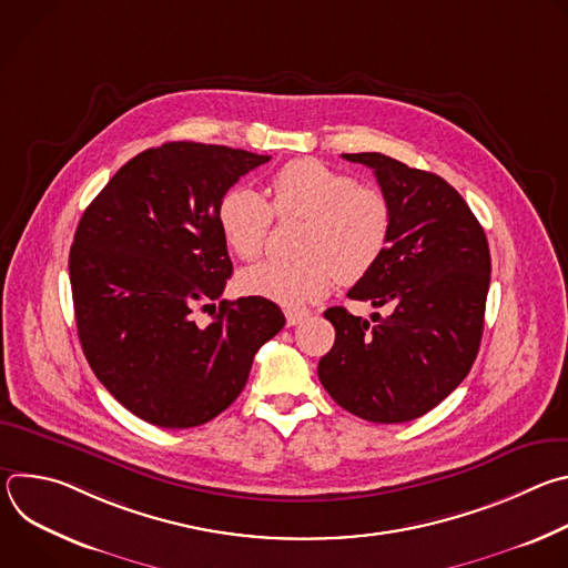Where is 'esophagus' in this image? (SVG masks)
<instances>
[{
  "label": "esophagus",
  "instance_id": "1",
  "mask_svg": "<svg viewBox=\"0 0 568 568\" xmlns=\"http://www.w3.org/2000/svg\"><path fill=\"white\" fill-rule=\"evenodd\" d=\"M312 312L310 310H305V307H287L285 310V321H287V326H296V323H301L303 318H307Z\"/></svg>",
  "mask_w": 568,
  "mask_h": 568
}]
</instances>
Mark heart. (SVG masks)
<instances>
[{
	"instance_id": "heart-1",
	"label": "heart",
	"mask_w": 568,
	"mask_h": 568,
	"mask_svg": "<svg viewBox=\"0 0 568 568\" xmlns=\"http://www.w3.org/2000/svg\"><path fill=\"white\" fill-rule=\"evenodd\" d=\"M272 206L250 186H231L215 206L217 229L229 250L252 261L278 217H303L307 226L298 261H263L240 274L245 294L298 307L326 296L333 281L353 285L384 256L393 211L388 197L316 159H296L272 178Z\"/></svg>"
}]
</instances>
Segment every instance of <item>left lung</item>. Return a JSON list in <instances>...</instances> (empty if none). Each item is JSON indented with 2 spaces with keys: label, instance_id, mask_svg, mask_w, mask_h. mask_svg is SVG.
<instances>
[{
  "label": "left lung",
  "instance_id": "8db88e82",
  "mask_svg": "<svg viewBox=\"0 0 568 568\" xmlns=\"http://www.w3.org/2000/svg\"><path fill=\"white\" fill-rule=\"evenodd\" d=\"M373 169L390 202V240L348 296L386 307L373 326L346 307L323 314L335 346L318 379L357 418L409 423L443 402L469 373L483 335L490 250L467 202L443 178L379 152L344 154Z\"/></svg>",
  "mask_w": 568,
  "mask_h": 568
}]
</instances>
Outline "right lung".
Masks as SVG:
<instances>
[{"mask_svg": "<svg viewBox=\"0 0 568 568\" xmlns=\"http://www.w3.org/2000/svg\"><path fill=\"white\" fill-rule=\"evenodd\" d=\"M270 154L171 141L132 156L78 222L69 252L75 326L101 384L136 418L189 429L245 388L283 326L267 298L217 301L233 265L215 206ZM211 306L200 327L192 312Z\"/></svg>", "mask_w": 568, "mask_h": 568, "instance_id": "add662e5", "label": "right lung"}]
</instances>
